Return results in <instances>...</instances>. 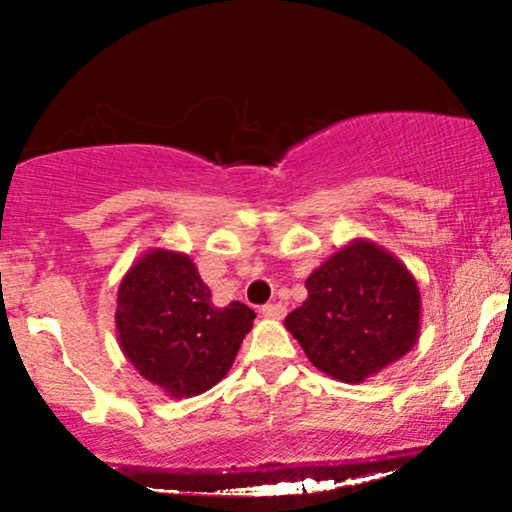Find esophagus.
Masks as SVG:
<instances>
[{"instance_id":"1","label":"esophagus","mask_w":512,"mask_h":512,"mask_svg":"<svg viewBox=\"0 0 512 512\" xmlns=\"http://www.w3.org/2000/svg\"><path fill=\"white\" fill-rule=\"evenodd\" d=\"M261 312H263L265 319H282L286 314V307L282 303H268V305L261 307Z\"/></svg>"}]
</instances>
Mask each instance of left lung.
I'll return each mask as SVG.
<instances>
[{
    "instance_id": "obj_1",
    "label": "left lung",
    "mask_w": 512,
    "mask_h": 512,
    "mask_svg": "<svg viewBox=\"0 0 512 512\" xmlns=\"http://www.w3.org/2000/svg\"><path fill=\"white\" fill-rule=\"evenodd\" d=\"M307 298L284 319L314 368L359 384L403 359L422 331V293L405 263L356 237L305 282Z\"/></svg>"
}]
</instances>
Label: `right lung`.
Segmentation results:
<instances>
[{
  "mask_svg": "<svg viewBox=\"0 0 512 512\" xmlns=\"http://www.w3.org/2000/svg\"><path fill=\"white\" fill-rule=\"evenodd\" d=\"M254 319V310L237 300L216 307L198 265L184 251H146L118 284L121 352L170 398H191L219 384Z\"/></svg>",
  "mask_w": 512,
  "mask_h": 512,
  "instance_id": "1",
  "label": "right lung"
}]
</instances>
